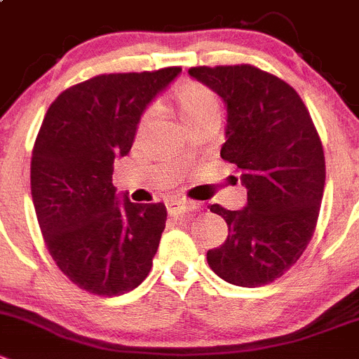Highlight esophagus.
<instances>
[{
  "label": "esophagus",
  "instance_id": "obj_1",
  "mask_svg": "<svg viewBox=\"0 0 359 359\" xmlns=\"http://www.w3.org/2000/svg\"><path fill=\"white\" fill-rule=\"evenodd\" d=\"M194 210H197L196 203L185 201V199H169L167 201V212L170 215H176V213L182 212H194Z\"/></svg>",
  "mask_w": 359,
  "mask_h": 359
}]
</instances>
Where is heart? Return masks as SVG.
<instances>
[{
	"instance_id": "heart-1",
	"label": "heart",
	"mask_w": 359,
	"mask_h": 359,
	"mask_svg": "<svg viewBox=\"0 0 359 359\" xmlns=\"http://www.w3.org/2000/svg\"><path fill=\"white\" fill-rule=\"evenodd\" d=\"M176 101L180 104V111L185 124L199 121L206 115L219 114V100L208 87L196 81H185L176 88ZM153 110H147L144 115L142 124L149 121Z\"/></svg>"
}]
</instances>
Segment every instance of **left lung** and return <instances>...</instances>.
<instances>
[{"instance_id":"8db88e82","label":"left lung","mask_w":359,"mask_h":359,"mask_svg":"<svg viewBox=\"0 0 359 359\" xmlns=\"http://www.w3.org/2000/svg\"><path fill=\"white\" fill-rule=\"evenodd\" d=\"M189 74L224 101L220 156L238 167L248 189L242 210L210 206L226 220L228 238L206 259L231 285L262 287L281 278L313 236L325 183L320 139L297 92L262 69L219 65Z\"/></svg>"}]
</instances>
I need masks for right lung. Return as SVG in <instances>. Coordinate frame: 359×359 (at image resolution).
I'll return each instance as SVG.
<instances>
[{
  "instance_id": "1",
  "label": "right lung",
  "mask_w": 359,
  "mask_h": 359,
  "mask_svg": "<svg viewBox=\"0 0 359 359\" xmlns=\"http://www.w3.org/2000/svg\"><path fill=\"white\" fill-rule=\"evenodd\" d=\"M180 74H101L48 108L32 154V197L49 255L81 290L123 295L149 274L167 210L117 192L114 160L130 153L144 111Z\"/></svg>"
}]
</instances>
